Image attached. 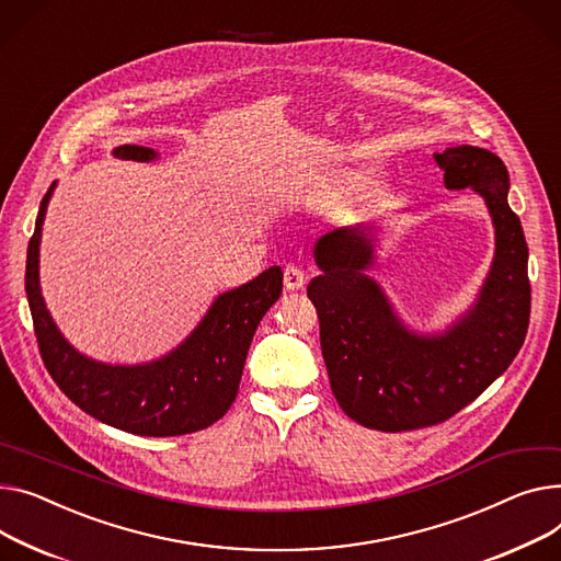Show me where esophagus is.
<instances>
[{"label": "esophagus", "instance_id": "1", "mask_svg": "<svg viewBox=\"0 0 561 561\" xmlns=\"http://www.w3.org/2000/svg\"><path fill=\"white\" fill-rule=\"evenodd\" d=\"M305 282H307V277H305V271H302V268H297V266H286V268H284V286H286L288 290L302 288Z\"/></svg>", "mask_w": 561, "mask_h": 561}]
</instances>
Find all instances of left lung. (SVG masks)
Returning a JSON list of instances; mask_svg holds the SVG:
<instances>
[{
    "instance_id": "obj_1",
    "label": "left lung",
    "mask_w": 561,
    "mask_h": 561,
    "mask_svg": "<svg viewBox=\"0 0 561 561\" xmlns=\"http://www.w3.org/2000/svg\"><path fill=\"white\" fill-rule=\"evenodd\" d=\"M446 190L476 192L490 209L496 252L476 305L444 333L408 329L383 288L367 275L375 239L360 226L318 239L322 271L307 295L320 320V345L335 401L354 422L386 433L454 417L510 367L530 322L528 243L507 205L510 175L488 148L435 153Z\"/></svg>"
}]
</instances>
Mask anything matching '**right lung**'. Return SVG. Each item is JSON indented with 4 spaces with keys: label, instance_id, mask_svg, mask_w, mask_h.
I'll return each instance as SVG.
<instances>
[{
    "label": "right lung",
    "instance_id": "right-lung-1",
    "mask_svg": "<svg viewBox=\"0 0 561 561\" xmlns=\"http://www.w3.org/2000/svg\"><path fill=\"white\" fill-rule=\"evenodd\" d=\"M112 156L151 162L158 151L124 144ZM54 186L35 218L24 284L37 347L56 386L94 420L135 435H186L218 422L237 399L252 335L282 295V268L218 295L184 343L158 360L110 365L88 358L65 341L41 293V237Z\"/></svg>",
    "mask_w": 561,
    "mask_h": 561
}]
</instances>
